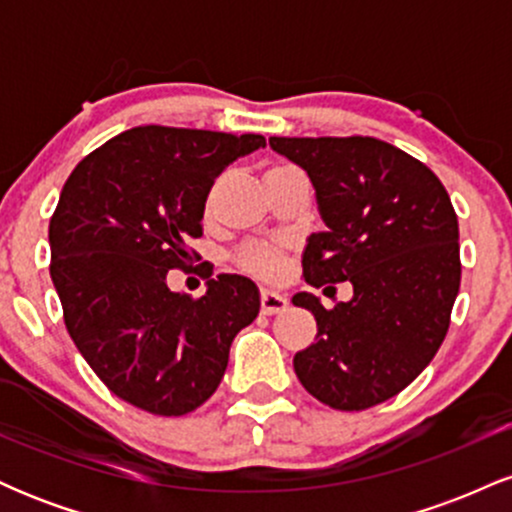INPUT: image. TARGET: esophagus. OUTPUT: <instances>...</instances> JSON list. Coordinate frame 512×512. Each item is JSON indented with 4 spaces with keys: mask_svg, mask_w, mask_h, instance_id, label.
Returning a JSON list of instances; mask_svg holds the SVG:
<instances>
[{
    "mask_svg": "<svg viewBox=\"0 0 512 512\" xmlns=\"http://www.w3.org/2000/svg\"><path fill=\"white\" fill-rule=\"evenodd\" d=\"M286 305H289V301H286L281 293H274L269 289H262L260 293V308L264 315H276V313H284Z\"/></svg>",
    "mask_w": 512,
    "mask_h": 512,
    "instance_id": "34e87169",
    "label": "esophagus"
}]
</instances>
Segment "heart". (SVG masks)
<instances>
[{"label":"heart","instance_id":"b5f03b06","mask_svg":"<svg viewBox=\"0 0 512 512\" xmlns=\"http://www.w3.org/2000/svg\"><path fill=\"white\" fill-rule=\"evenodd\" d=\"M293 168L289 163H274L269 173H279V170ZM236 264L240 272L257 276V279L274 281L281 276V269H284V245L272 243V240H252V243H245L243 248L236 252Z\"/></svg>","mask_w":512,"mask_h":512}]
</instances>
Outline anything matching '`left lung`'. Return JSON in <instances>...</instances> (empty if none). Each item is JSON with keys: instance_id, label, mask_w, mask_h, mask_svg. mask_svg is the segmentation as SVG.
Segmentation results:
<instances>
[{"instance_id": "1", "label": "left lung", "mask_w": 512, "mask_h": 512, "mask_svg": "<svg viewBox=\"0 0 512 512\" xmlns=\"http://www.w3.org/2000/svg\"><path fill=\"white\" fill-rule=\"evenodd\" d=\"M313 180L325 233L303 252L310 286L351 281L327 310L313 293L315 344L293 358L322 404L361 411L399 395L443 344L460 291V228L448 190L419 158L375 137H272Z\"/></svg>"}]
</instances>
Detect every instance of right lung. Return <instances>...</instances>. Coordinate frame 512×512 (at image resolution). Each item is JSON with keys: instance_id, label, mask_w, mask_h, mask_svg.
Returning a JSON list of instances; mask_svg holds the SVG:
<instances>
[{"instance_id": "1", "label": "right lung", "mask_w": 512, "mask_h": 512, "mask_svg": "<svg viewBox=\"0 0 512 512\" xmlns=\"http://www.w3.org/2000/svg\"><path fill=\"white\" fill-rule=\"evenodd\" d=\"M262 134L144 125L72 170L50 219V276L76 349L113 395L156 416L202 407L233 337L260 313L245 276L219 274L204 296L173 293L219 173L264 146Z\"/></svg>"}]
</instances>
